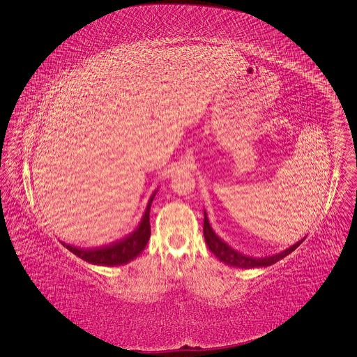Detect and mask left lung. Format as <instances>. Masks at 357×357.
I'll list each match as a JSON object with an SVG mask.
<instances>
[{
	"label": "left lung",
	"mask_w": 357,
	"mask_h": 357,
	"mask_svg": "<svg viewBox=\"0 0 357 357\" xmlns=\"http://www.w3.org/2000/svg\"><path fill=\"white\" fill-rule=\"evenodd\" d=\"M203 232H204V239L206 243L208 246V249L220 259V261H224L228 266L232 267H239V268H255V267H268L277 261H280L281 259H284L285 256H288L289 253H292L302 242L299 241L298 243H295L294 246H291L289 249L274 255V256H268V257H250V256H245L236 250H234L231 246H228L225 242H222V239H220L215 232L211 229L207 214L204 211V225H203Z\"/></svg>",
	"instance_id": "1"
}]
</instances>
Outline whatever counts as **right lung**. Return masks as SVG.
Segmentation results:
<instances>
[{"mask_svg": "<svg viewBox=\"0 0 357 357\" xmlns=\"http://www.w3.org/2000/svg\"><path fill=\"white\" fill-rule=\"evenodd\" d=\"M157 190L151 195L147 208L142 217L140 224L137 228L125 236L123 239L111 243L108 246H101V248H94V249H79L73 248L70 245L62 243L69 252L80 257L82 260L97 264V266H122L133 259H136L146 248L149 239H150V207L153 203V199L155 196Z\"/></svg>", "mask_w": 357, "mask_h": 357, "instance_id": "right-lung-1", "label": "right lung"}]
</instances>
